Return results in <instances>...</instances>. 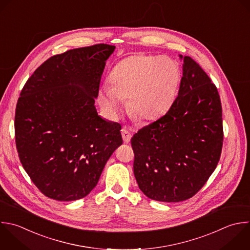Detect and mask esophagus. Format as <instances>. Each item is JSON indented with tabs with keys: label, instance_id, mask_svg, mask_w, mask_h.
<instances>
[{
	"label": "esophagus",
	"instance_id": "obj_1",
	"mask_svg": "<svg viewBox=\"0 0 250 250\" xmlns=\"http://www.w3.org/2000/svg\"><path fill=\"white\" fill-rule=\"evenodd\" d=\"M121 134H122V138L124 143H129L131 138H132V134L130 133V131H128L126 128H123L121 130Z\"/></svg>",
	"mask_w": 250,
	"mask_h": 250
}]
</instances>
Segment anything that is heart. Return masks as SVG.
I'll use <instances>...</instances> for the list:
<instances>
[{
	"label": "heart",
	"instance_id": "1",
	"mask_svg": "<svg viewBox=\"0 0 250 250\" xmlns=\"http://www.w3.org/2000/svg\"><path fill=\"white\" fill-rule=\"evenodd\" d=\"M177 63L165 57L135 55L120 61L109 74L111 87L104 86L99 101L106 113L116 118L129 98L130 114L140 120L161 117L173 105L180 83Z\"/></svg>",
	"mask_w": 250,
	"mask_h": 250
}]
</instances>
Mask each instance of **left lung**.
Wrapping results in <instances>:
<instances>
[{
    "label": "left lung",
    "mask_w": 250,
    "mask_h": 250,
    "mask_svg": "<svg viewBox=\"0 0 250 250\" xmlns=\"http://www.w3.org/2000/svg\"><path fill=\"white\" fill-rule=\"evenodd\" d=\"M180 58L183 77L173 105L131 139L140 189L163 202L192 197L215 170L223 146L217 88L195 61Z\"/></svg>",
    "instance_id": "left-lung-1"
}]
</instances>
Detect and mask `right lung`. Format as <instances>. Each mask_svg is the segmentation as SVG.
<instances>
[{
	"label": "right lung",
	"mask_w": 250,
	"mask_h": 250,
	"mask_svg": "<svg viewBox=\"0 0 250 250\" xmlns=\"http://www.w3.org/2000/svg\"><path fill=\"white\" fill-rule=\"evenodd\" d=\"M114 49L97 44L51 57L21 90L15 116L17 149L31 181L50 198L88 195L123 143L121 125L103 119L95 107Z\"/></svg>",
	"instance_id": "right-lung-1"
}]
</instances>
